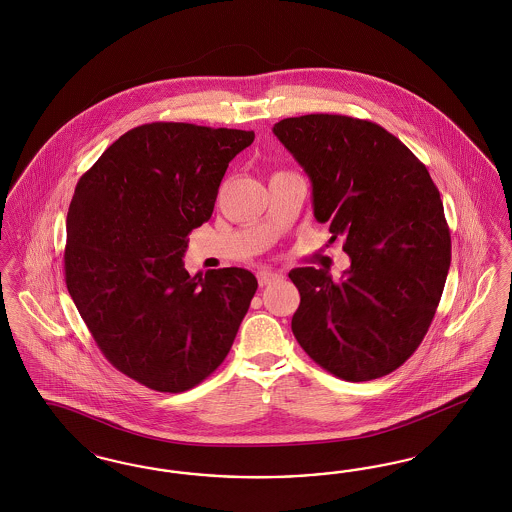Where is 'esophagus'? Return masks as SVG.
Here are the masks:
<instances>
[{"mask_svg":"<svg viewBox=\"0 0 512 512\" xmlns=\"http://www.w3.org/2000/svg\"><path fill=\"white\" fill-rule=\"evenodd\" d=\"M280 278H282V274H280V272H274V270H270V268H261V270L257 272V280H259L261 286H268V284H272V282H276V280H280Z\"/></svg>","mask_w":512,"mask_h":512,"instance_id":"esophagus-1","label":"esophagus"}]
</instances>
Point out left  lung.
<instances>
[{"label": "left lung", "instance_id": "left-lung-1", "mask_svg": "<svg viewBox=\"0 0 512 512\" xmlns=\"http://www.w3.org/2000/svg\"><path fill=\"white\" fill-rule=\"evenodd\" d=\"M312 183L318 223L343 238L350 268L289 272L301 293L291 329L322 368L371 381L400 368L421 345L451 261L450 228L427 167L368 120L341 114L286 118L272 127Z\"/></svg>", "mask_w": 512, "mask_h": 512}]
</instances>
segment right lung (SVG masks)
<instances>
[{"label": "right lung", "mask_w": 512, "mask_h": 512, "mask_svg": "<svg viewBox=\"0 0 512 512\" xmlns=\"http://www.w3.org/2000/svg\"><path fill=\"white\" fill-rule=\"evenodd\" d=\"M255 133L139 125L76 184L64 280L106 360L148 389L184 392L223 364L257 278L238 266L190 276L186 236L211 219L230 160Z\"/></svg>", "instance_id": "add662e5"}]
</instances>
